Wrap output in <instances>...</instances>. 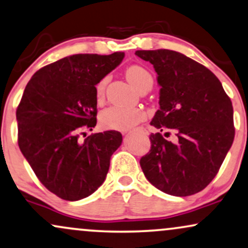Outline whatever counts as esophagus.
Here are the masks:
<instances>
[{"mask_svg": "<svg viewBox=\"0 0 248 248\" xmlns=\"http://www.w3.org/2000/svg\"><path fill=\"white\" fill-rule=\"evenodd\" d=\"M136 131H138V132H140L141 135H147V131L144 129V127H139V129H137Z\"/></svg>", "mask_w": 248, "mask_h": 248, "instance_id": "esophagus-1", "label": "esophagus"}]
</instances>
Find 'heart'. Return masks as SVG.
I'll use <instances>...</instances> for the list:
<instances>
[{
	"instance_id": "1",
	"label": "heart",
	"mask_w": 248,
	"mask_h": 248,
	"mask_svg": "<svg viewBox=\"0 0 248 248\" xmlns=\"http://www.w3.org/2000/svg\"><path fill=\"white\" fill-rule=\"evenodd\" d=\"M127 81L138 90L151 89L153 86V78L151 73L142 66H130L125 72ZM107 86V78L96 84L95 94L98 101L102 100L104 95V89ZM145 118V113L138 108H122L111 106L102 110L100 115L101 124L107 129L111 130H125L135 126L139 122Z\"/></svg>"
}]
</instances>
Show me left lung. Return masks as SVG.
Segmentation results:
<instances>
[{"mask_svg": "<svg viewBox=\"0 0 248 248\" xmlns=\"http://www.w3.org/2000/svg\"><path fill=\"white\" fill-rule=\"evenodd\" d=\"M152 63L160 109L151 125V150L141 156L146 179L173 196L203 190L217 175L234 139L233 108L222 83L205 66L170 49L136 51ZM173 132L175 142L162 136Z\"/></svg>", "mask_w": 248, "mask_h": 248, "instance_id": "left-lung-1", "label": "left lung"}]
</instances>
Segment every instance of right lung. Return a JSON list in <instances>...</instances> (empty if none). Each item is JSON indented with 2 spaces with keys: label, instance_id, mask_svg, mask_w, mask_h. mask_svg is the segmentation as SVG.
<instances>
[{
  "label": "right lung",
  "instance_id": "1",
  "mask_svg": "<svg viewBox=\"0 0 248 248\" xmlns=\"http://www.w3.org/2000/svg\"><path fill=\"white\" fill-rule=\"evenodd\" d=\"M123 58V52L74 54L44 66L26 84L16 110L19 150L38 180L60 199L78 201L97 190L121 146L118 131L78 138L97 122L95 86Z\"/></svg>",
  "mask_w": 248,
  "mask_h": 248
}]
</instances>
